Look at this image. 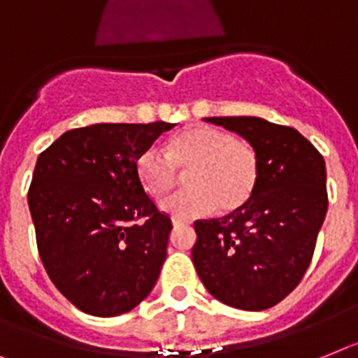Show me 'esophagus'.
I'll return each instance as SVG.
<instances>
[{"mask_svg":"<svg viewBox=\"0 0 358 358\" xmlns=\"http://www.w3.org/2000/svg\"><path fill=\"white\" fill-rule=\"evenodd\" d=\"M189 224H191L189 220H180V218H173L174 227H180V225H189Z\"/></svg>","mask_w":358,"mask_h":358,"instance_id":"34e87169","label":"esophagus"}]
</instances>
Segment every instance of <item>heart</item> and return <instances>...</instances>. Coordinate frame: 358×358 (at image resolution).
Instances as JSON below:
<instances>
[{"label":"heart","instance_id":"heart-1","mask_svg":"<svg viewBox=\"0 0 358 358\" xmlns=\"http://www.w3.org/2000/svg\"><path fill=\"white\" fill-rule=\"evenodd\" d=\"M178 169H191L189 189L165 196L160 209L187 220L206 216L218 207L231 213L244 207L258 184V156L253 147L220 129L194 125L167 143V149L149 147L136 160L140 184L151 196L167 193L178 178Z\"/></svg>","mask_w":358,"mask_h":358}]
</instances>
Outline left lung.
<instances>
[{
    "mask_svg": "<svg viewBox=\"0 0 358 358\" xmlns=\"http://www.w3.org/2000/svg\"><path fill=\"white\" fill-rule=\"evenodd\" d=\"M203 120L249 142L260 171L244 207L194 222L193 264L216 300L262 311L286 299L309 267L327 211L326 164L293 127L257 116Z\"/></svg>",
    "mask_w": 358,
    "mask_h": 358,
    "instance_id": "left-lung-1",
    "label": "left lung"
}]
</instances>
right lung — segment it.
Masks as SVG:
<instances>
[{
  "label": "right lung",
  "mask_w": 358,
  "mask_h": 358,
  "mask_svg": "<svg viewBox=\"0 0 358 358\" xmlns=\"http://www.w3.org/2000/svg\"><path fill=\"white\" fill-rule=\"evenodd\" d=\"M174 123H96L72 129L36 162L29 209L47 275L94 317L136 308L167 257L171 218L156 209L136 160Z\"/></svg>",
  "instance_id": "obj_1"
}]
</instances>
